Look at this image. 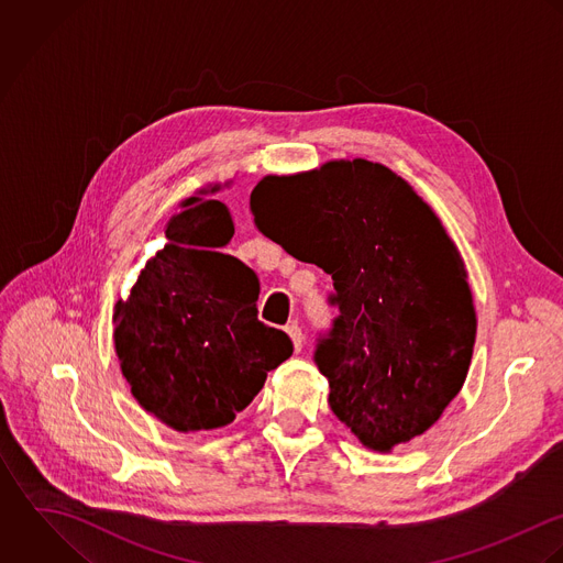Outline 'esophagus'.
Returning <instances> with one entry per match:
<instances>
[{"label": "esophagus", "instance_id": "34e87169", "mask_svg": "<svg viewBox=\"0 0 563 563\" xmlns=\"http://www.w3.org/2000/svg\"><path fill=\"white\" fill-rule=\"evenodd\" d=\"M287 333H289V338L294 341L296 352H300V350H302V343H305V333H302V329L298 327V322H291V324L287 327Z\"/></svg>", "mask_w": 563, "mask_h": 563}]
</instances>
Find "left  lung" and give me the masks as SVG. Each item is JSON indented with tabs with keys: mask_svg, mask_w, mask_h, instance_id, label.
<instances>
[{
	"mask_svg": "<svg viewBox=\"0 0 563 563\" xmlns=\"http://www.w3.org/2000/svg\"><path fill=\"white\" fill-rule=\"evenodd\" d=\"M250 209L265 236L333 278L339 316L313 352L333 413L380 452L429 431L467 376L476 335L463 261L431 207L356 158L267 176Z\"/></svg>",
	"mask_w": 563,
	"mask_h": 563,
	"instance_id": "8db88e82",
	"label": "left lung"
}]
</instances>
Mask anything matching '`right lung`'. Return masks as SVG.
Here are the masks:
<instances>
[{
  "instance_id": "1",
  "label": "right lung",
  "mask_w": 563,
  "mask_h": 563,
  "mask_svg": "<svg viewBox=\"0 0 563 563\" xmlns=\"http://www.w3.org/2000/svg\"><path fill=\"white\" fill-rule=\"evenodd\" d=\"M232 234L220 200L189 198L114 307V350L132 396L176 431L230 424L294 352L287 333L258 320L256 274L216 250Z\"/></svg>"
}]
</instances>
